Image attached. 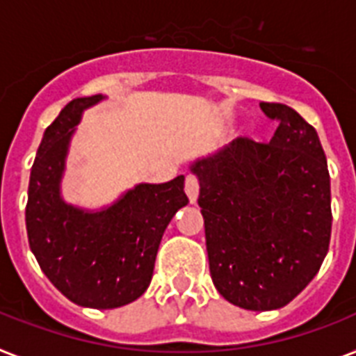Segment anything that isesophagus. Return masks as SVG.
<instances>
[{
    "label": "esophagus",
    "mask_w": 356,
    "mask_h": 356,
    "mask_svg": "<svg viewBox=\"0 0 356 356\" xmlns=\"http://www.w3.org/2000/svg\"><path fill=\"white\" fill-rule=\"evenodd\" d=\"M184 190H186V195L190 199V203H195L199 197V181L197 177H193V175H188L186 183H184Z\"/></svg>",
    "instance_id": "1"
}]
</instances>
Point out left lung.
Masks as SVG:
<instances>
[{
  "label": "left lung",
  "instance_id": "obj_1",
  "mask_svg": "<svg viewBox=\"0 0 356 356\" xmlns=\"http://www.w3.org/2000/svg\"><path fill=\"white\" fill-rule=\"evenodd\" d=\"M268 144L239 137L195 159L210 276L248 311L287 305L316 276L331 239V179L316 129L285 104L261 102Z\"/></svg>",
  "mask_w": 356,
  "mask_h": 356
}]
</instances>
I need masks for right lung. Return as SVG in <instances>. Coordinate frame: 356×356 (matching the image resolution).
Here are the masks:
<instances>
[{
    "label": "right lung",
    "mask_w": 356,
    "mask_h": 356,
    "mask_svg": "<svg viewBox=\"0 0 356 356\" xmlns=\"http://www.w3.org/2000/svg\"><path fill=\"white\" fill-rule=\"evenodd\" d=\"M104 98H74L45 129L25 208L29 245L43 274L65 298L91 309L122 307L146 293L164 230L188 204L184 175L163 184H135L98 210L62 197L76 126L83 111Z\"/></svg>",
    "instance_id": "add662e5"
}]
</instances>
